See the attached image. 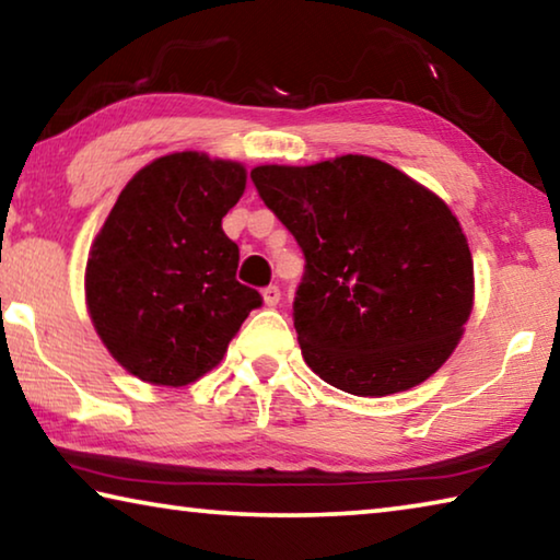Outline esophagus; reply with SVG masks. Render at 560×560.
Returning <instances> with one entry per match:
<instances>
[{
    "mask_svg": "<svg viewBox=\"0 0 560 560\" xmlns=\"http://www.w3.org/2000/svg\"><path fill=\"white\" fill-rule=\"evenodd\" d=\"M261 296H264V303H267V306H277V303L281 301V289L279 287H267L261 291Z\"/></svg>",
    "mask_w": 560,
    "mask_h": 560,
    "instance_id": "1",
    "label": "esophagus"
}]
</instances>
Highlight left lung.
I'll return each mask as SVG.
<instances>
[{
  "label": "left lung",
  "mask_w": 560,
  "mask_h": 560,
  "mask_svg": "<svg viewBox=\"0 0 560 560\" xmlns=\"http://www.w3.org/2000/svg\"><path fill=\"white\" fill-rule=\"evenodd\" d=\"M252 183L306 259L293 328L311 371L360 397L438 373L474 303L471 252L450 207L368 155L259 165Z\"/></svg>",
  "instance_id": "left-lung-1"
}]
</instances>
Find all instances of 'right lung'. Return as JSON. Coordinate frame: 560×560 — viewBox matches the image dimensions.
Returning a JSON list of instances; mask_svg holds the SVG:
<instances>
[{"label":"right lung","mask_w":560,"mask_h":560,"mask_svg":"<svg viewBox=\"0 0 560 560\" xmlns=\"http://www.w3.org/2000/svg\"><path fill=\"white\" fill-rule=\"evenodd\" d=\"M246 170L205 153L158 158L122 187L86 264V303L110 355L153 385L183 387L220 363L261 306L236 281L240 246L222 217Z\"/></svg>","instance_id":"obj_1"}]
</instances>
